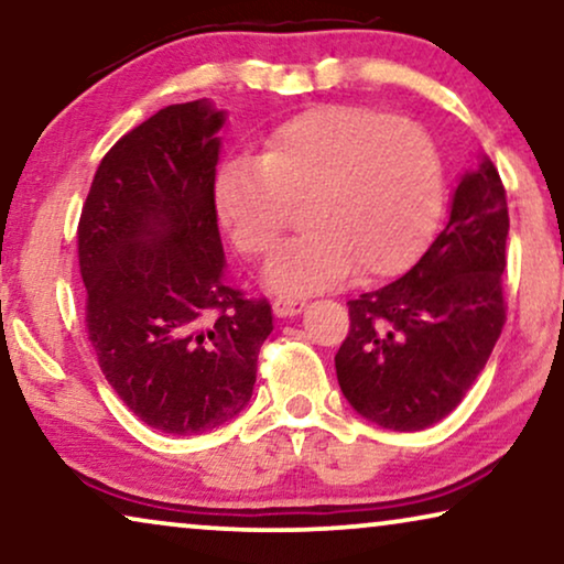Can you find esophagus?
I'll return each mask as SVG.
<instances>
[{"label": "esophagus", "mask_w": 564, "mask_h": 564, "mask_svg": "<svg viewBox=\"0 0 564 564\" xmlns=\"http://www.w3.org/2000/svg\"><path fill=\"white\" fill-rule=\"evenodd\" d=\"M272 311H274L276 318H292V315H300V313L305 311V300H300V297H280V300H274Z\"/></svg>", "instance_id": "obj_1"}]
</instances>
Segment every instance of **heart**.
Wrapping results in <instances>:
<instances>
[{"label": "heart", "instance_id": "1", "mask_svg": "<svg viewBox=\"0 0 564 564\" xmlns=\"http://www.w3.org/2000/svg\"><path fill=\"white\" fill-rule=\"evenodd\" d=\"M303 236L269 261L276 295H305L349 274H400L426 249L444 205V169L426 130L388 115L323 105L280 122L257 159L234 156L213 180V207L238 253L261 259L297 203Z\"/></svg>", "mask_w": 564, "mask_h": 564}]
</instances>
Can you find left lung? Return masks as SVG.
<instances>
[{
	"instance_id": "1",
	"label": "left lung",
	"mask_w": 564,
	"mask_h": 564,
	"mask_svg": "<svg viewBox=\"0 0 564 564\" xmlns=\"http://www.w3.org/2000/svg\"><path fill=\"white\" fill-rule=\"evenodd\" d=\"M506 238L503 182L480 153L426 253L400 280L349 300L336 377L361 419L421 431L462 403L506 321Z\"/></svg>"
}]
</instances>
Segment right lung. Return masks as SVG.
I'll return each instance as SVG.
<instances>
[{
    "mask_svg": "<svg viewBox=\"0 0 564 564\" xmlns=\"http://www.w3.org/2000/svg\"><path fill=\"white\" fill-rule=\"evenodd\" d=\"M226 110L169 105L97 166L79 220L87 328L99 369L151 429L195 436L249 405L267 300L226 284L213 180Z\"/></svg>",
    "mask_w": 564,
    "mask_h": 564,
    "instance_id": "1",
    "label": "right lung"
}]
</instances>
